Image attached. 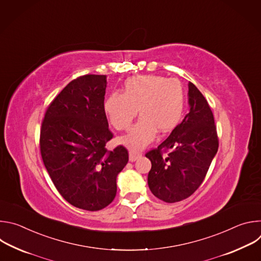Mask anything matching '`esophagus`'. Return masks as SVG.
<instances>
[{
    "instance_id": "esophagus-1",
    "label": "esophagus",
    "mask_w": 261,
    "mask_h": 261,
    "mask_svg": "<svg viewBox=\"0 0 261 261\" xmlns=\"http://www.w3.org/2000/svg\"><path fill=\"white\" fill-rule=\"evenodd\" d=\"M139 157H141V153H139V152H134V151H130V152H129V160H130L131 162L136 161Z\"/></svg>"
}]
</instances>
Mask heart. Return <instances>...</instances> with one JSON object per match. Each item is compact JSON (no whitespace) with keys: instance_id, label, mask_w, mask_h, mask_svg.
<instances>
[{"instance_id":"heart-1","label":"heart","mask_w":261,"mask_h":261,"mask_svg":"<svg viewBox=\"0 0 261 261\" xmlns=\"http://www.w3.org/2000/svg\"><path fill=\"white\" fill-rule=\"evenodd\" d=\"M186 94L176 79L139 75L125 82L123 94L113 93L104 103L105 115L117 130H128L139 111L140 120L122 138L132 151L141 150L156 137L157 131L168 133L180 122Z\"/></svg>"}]
</instances>
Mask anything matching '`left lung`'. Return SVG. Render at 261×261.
Instances as JSON below:
<instances>
[{
  "instance_id": "1",
  "label": "left lung",
  "mask_w": 261,
  "mask_h": 261,
  "mask_svg": "<svg viewBox=\"0 0 261 261\" xmlns=\"http://www.w3.org/2000/svg\"><path fill=\"white\" fill-rule=\"evenodd\" d=\"M188 86L189 114L158 147L145 154L152 162L148 187L168 203L188 198L198 189L219 147L212 109L200 91L192 83Z\"/></svg>"
}]
</instances>
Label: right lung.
Wrapping results in <instances>:
<instances>
[{"mask_svg":"<svg viewBox=\"0 0 261 261\" xmlns=\"http://www.w3.org/2000/svg\"><path fill=\"white\" fill-rule=\"evenodd\" d=\"M106 75L87 74L69 83L48 105L40 152L59 193L70 204L96 212L113 202L127 148L107 151L114 137L104 111Z\"/></svg>","mask_w":261,"mask_h":261,"instance_id":"obj_1","label":"right lung"}]
</instances>
